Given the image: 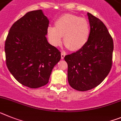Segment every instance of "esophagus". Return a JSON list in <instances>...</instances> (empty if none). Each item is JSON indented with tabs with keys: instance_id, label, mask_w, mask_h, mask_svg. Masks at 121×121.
Here are the masks:
<instances>
[{
	"instance_id": "1",
	"label": "esophagus",
	"mask_w": 121,
	"mask_h": 121,
	"mask_svg": "<svg viewBox=\"0 0 121 121\" xmlns=\"http://www.w3.org/2000/svg\"><path fill=\"white\" fill-rule=\"evenodd\" d=\"M65 55H66V53L65 52H61V59H64Z\"/></svg>"
}]
</instances>
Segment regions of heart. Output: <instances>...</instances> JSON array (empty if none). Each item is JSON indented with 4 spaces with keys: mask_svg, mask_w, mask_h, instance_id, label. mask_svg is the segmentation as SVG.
I'll return each mask as SVG.
<instances>
[{
    "mask_svg": "<svg viewBox=\"0 0 121 121\" xmlns=\"http://www.w3.org/2000/svg\"><path fill=\"white\" fill-rule=\"evenodd\" d=\"M90 35L89 22L71 14L61 16L55 21V27L49 26L48 28V38L52 46H60L64 35V44L72 51L82 49L86 44Z\"/></svg>",
    "mask_w": 121,
    "mask_h": 121,
    "instance_id": "obj_1",
    "label": "heart"
}]
</instances>
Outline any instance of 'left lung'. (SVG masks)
Masks as SVG:
<instances>
[{
    "label": "left lung",
    "instance_id": "left-lung-1",
    "mask_svg": "<svg viewBox=\"0 0 121 121\" xmlns=\"http://www.w3.org/2000/svg\"><path fill=\"white\" fill-rule=\"evenodd\" d=\"M88 16L90 35L86 44L65 56L68 63L69 84L80 91L97 86L108 75L112 67L113 38L99 19L90 13Z\"/></svg>",
    "mask_w": 121,
    "mask_h": 121
}]
</instances>
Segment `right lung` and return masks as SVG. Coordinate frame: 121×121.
<instances>
[{
  "instance_id": "1",
  "label": "right lung",
  "mask_w": 121,
  "mask_h": 121,
  "mask_svg": "<svg viewBox=\"0 0 121 121\" xmlns=\"http://www.w3.org/2000/svg\"><path fill=\"white\" fill-rule=\"evenodd\" d=\"M49 21L41 10L26 13L13 24L5 43L6 65L22 85L37 88L49 82L61 52L48 43Z\"/></svg>"
}]
</instances>
